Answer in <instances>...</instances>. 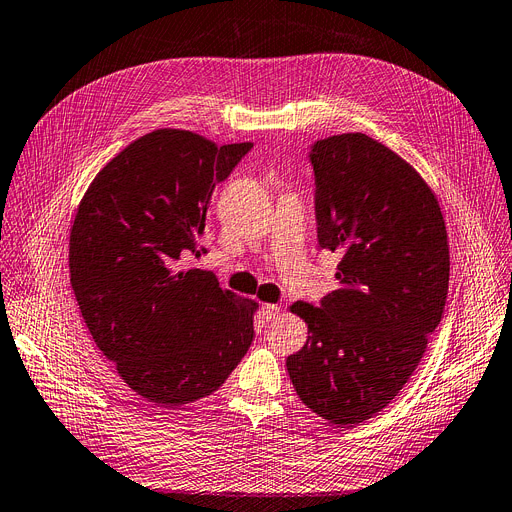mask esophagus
<instances>
[{
	"instance_id": "esophagus-1",
	"label": "esophagus",
	"mask_w": 512,
	"mask_h": 512,
	"mask_svg": "<svg viewBox=\"0 0 512 512\" xmlns=\"http://www.w3.org/2000/svg\"><path fill=\"white\" fill-rule=\"evenodd\" d=\"M260 313H262V317L267 319V321H273V319H277V315H279V306H277V304H262Z\"/></svg>"
}]
</instances>
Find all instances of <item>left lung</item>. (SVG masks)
I'll list each match as a JSON object with an SVG mask.
<instances>
[{"mask_svg":"<svg viewBox=\"0 0 512 512\" xmlns=\"http://www.w3.org/2000/svg\"><path fill=\"white\" fill-rule=\"evenodd\" d=\"M311 163L317 239L342 254L340 288L321 306H290L309 338L285 365L306 407L353 426L397 397L441 323L447 231L424 178L367 134L317 140Z\"/></svg>","mask_w":512,"mask_h":512,"instance_id":"obj_1","label":"left lung"}]
</instances>
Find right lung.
I'll list each match as a JSON object with an SVG mask.
<instances>
[{
	"mask_svg": "<svg viewBox=\"0 0 512 512\" xmlns=\"http://www.w3.org/2000/svg\"><path fill=\"white\" fill-rule=\"evenodd\" d=\"M250 149L161 128L117 153L79 201L69 273L81 317L121 380L155 405L212 395L252 344L258 302L180 269L206 252L214 187Z\"/></svg>",
	"mask_w": 512,
	"mask_h": 512,
	"instance_id": "right-lung-1",
	"label": "right lung"
}]
</instances>
